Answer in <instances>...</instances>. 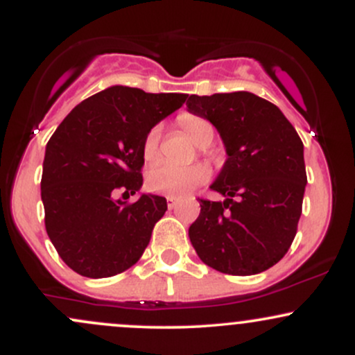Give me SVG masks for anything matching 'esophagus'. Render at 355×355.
Returning <instances> with one entry per match:
<instances>
[{
	"instance_id": "obj_1",
	"label": "esophagus",
	"mask_w": 355,
	"mask_h": 355,
	"mask_svg": "<svg viewBox=\"0 0 355 355\" xmlns=\"http://www.w3.org/2000/svg\"><path fill=\"white\" fill-rule=\"evenodd\" d=\"M177 203H178L177 197H166V207H168L170 210L175 209V207H177Z\"/></svg>"
}]
</instances>
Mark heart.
Instances as JSON below:
<instances>
[{"instance_id":"b5f03b06","label":"heart","mask_w":355,"mask_h":355,"mask_svg":"<svg viewBox=\"0 0 355 355\" xmlns=\"http://www.w3.org/2000/svg\"><path fill=\"white\" fill-rule=\"evenodd\" d=\"M183 133L195 145L205 148L214 140L215 128L207 118L198 115H182L178 118ZM162 138V125H155L148 130L144 140V157L146 162H153L158 155V145ZM209 168L205 165L177 166L172 164H160L153 166L146 175V187L155 193L185 195L209 180Z\"/></svg>"}]
</instances>
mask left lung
<instances>
[{"mask_svg": "<svg viewBox=\"0 0 355 355\" xmlns=\"http://www.w3.org/2000/svg\"><path fill=\"white\" fill-rule=\"evenodd\" d=\"M187 108L218 130L227 150L210 187L225 200L198 198L191 245L222 274H260L287 254L297 234L307 185L302 140L274 103L254 93L187 95Z\"/></svg>", "mask_w": 355, "mask_h": 355, "instance_id": "8db88e82", "label": "left lung"}]
</instances>
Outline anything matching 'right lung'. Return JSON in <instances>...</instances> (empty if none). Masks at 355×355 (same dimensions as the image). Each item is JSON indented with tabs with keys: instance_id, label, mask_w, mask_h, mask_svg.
Segmentation results:
<instances>
[{
	"instance_id": "1",
	"label": "right lung",
	"mask_w": 355,
	"mask_h": 355,
	"mask_svg": "<svg viewBox=\"0 0 355 355\" xmlns=\"http://www.w3.org/2000/svg\"><path fill=\"white\" fill-rule=\"evenodd\" d=\"M183 93H145L110 87L68 113L46 144L42 175L44 227L64 263L76 274L103 279L135 266L164 197L141 189L144 140L148 130L185 103Z\"/></svg>"
}]
</instances>
